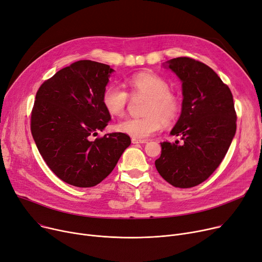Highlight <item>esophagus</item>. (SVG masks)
I'll use <instances>...</instances> for the list:
<instances>
[{
	"mask_svg": "<svg viewBox=\"0 0 262 262\" xmlns=\"http://www.w3.org/2000/svg\"><path fill=\"white\" fill-rule=\"evenodd\" d=\"M146 142H147L146 140H139V139H135V138L132 139V143H134V144H143Z\"/></svg>",
	"mask_w": 262,
	"mask_h": 262,
	"instance_id": "esophagus-1",
	"label": "esophagus"
}]
</instances>
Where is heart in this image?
I'll return each instance as SVG.
<instances>
[{
    "instance_id": "obj_1",
    "label": "heart",
    "mask_w": 262,
    "mask_h": 262,
    "mask_svg": "<svg viewBox=\"0 0 262 262\" xmlns=\"http://www.w3.org/2000/svg\"><path fill=\"white\" fill-rule=\"evenodd\" d=\"M127 86L133 98L148 99L144 118H125L117 124V129L135 139H146L160 129L162 123L169 125L181 115L182 103L170 92L167 80L154 73H138L132 76ZM102 103L106 112L116 117L123 116L129 103V95L121 86L112 84L105 88Z\"/></svg>"
}]
</instances>
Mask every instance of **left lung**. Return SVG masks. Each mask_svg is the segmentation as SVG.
Instances as JSON below:
<instances>
[{"instance_id": "obj_1", "label": "left lung", "mask_w": 262, "mask_h": 262, "mask_svg": "<svg viewBox=\"0 0 262 262\" xmlns=\"http://www.w3.org/2000/svg\"><path fill=\"white\" fill-rule=\"evenodd\" d=\"M163 66L182 81V114L171 130L182 142H162L155 161L158 173L174 187L200 185L224 159L237 128L230 89L217 74L195 59L177 57Z\"/></svg>"}]
</instances>
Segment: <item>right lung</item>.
Segmentation results:
<instances>
[{
  "label": "right lung",
  "mask_w": 262,
  "mask_h": 262,
  "mask_svg": "<svg viewBox=\"0 0 262 262\" xmlns=\"http://www.w3.org/2000/svg\"><path fill=\"white\" fill-rule=\"evenodd\" d=\"M114 71L105 63L79 60L61 69L37 91L33 138L48 167L69 185L100 184L130 145L129 136L123 133L92 140L110 120L102 96Z\"/></svg>",
  "instance_id": "obj_1"
}]
</instances>
